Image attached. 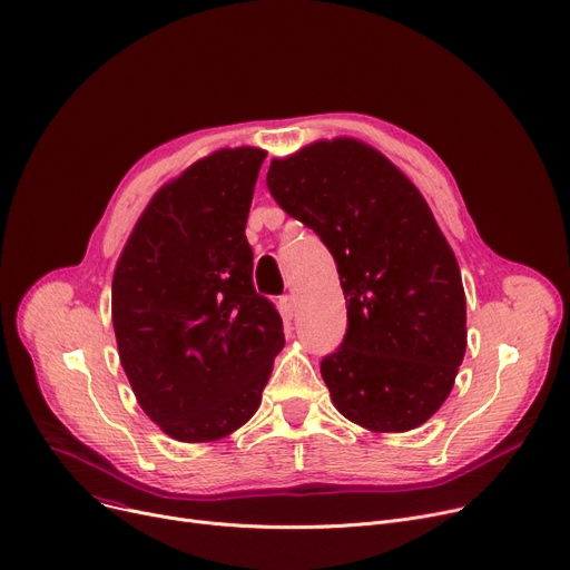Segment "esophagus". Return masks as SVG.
<instances>
[{
	"label": "esophagus",
	"instance_id": "obj_1",
	"mask_svg": "<svg viewBox=\"0 0 570 570\" xmlns=\"http://www.w3.org/2000/svg\"><path fill=\"white\" fill-rule=\"evenodd\" d=\"M281 313L287 317V320H292L294 315H296V296L294 294H285V296H281Z\"/></svg>",
	"mask_w": 570,
	"mask_h": 570
}]
</instances>
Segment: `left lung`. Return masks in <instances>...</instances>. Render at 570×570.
I'll list each match as a JSON object with an SVG mask.
<instances>
[{
  "label": "left lung",
  "instance_id": "8db88e82",
  "mask_svg": "<svg viewBox=\"0 0 570 570\" xmlns=\"http://www.w3.org/2000/svg\"><path fill=\"white\" fill-rule=\"evenodd\" d=\"M267 187L335 257L346 335L322 361L333 406L374 433H404L445 404L465 356V292L420 189L354 137L274 157Z\"/></svg>",
  "mask_w": 570,
  "mask_h": 570
}]
</instances>
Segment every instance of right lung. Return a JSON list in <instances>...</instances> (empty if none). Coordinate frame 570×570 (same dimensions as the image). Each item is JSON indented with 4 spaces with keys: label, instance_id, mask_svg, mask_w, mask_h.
I'll return each instance as SVG.
<instances>
[{
    "label": "right lung",
    "instance_id": "right-lung-1",
    "mask_svg": "<svg viewBox=\"0 0 570 570\" xmlns=\"http://www.w3.org/2000/svg\"><path fill=\"white\" fill-rule=\"evenodd\" d=\"M265 157L239 146L187 166L150 198L116 262L118 358L173 441L214 443L244 426L285 344L244 235Z\"/></svg>",
    "mask_w": 570,
    "mask_h": 570
}]
</instances>
